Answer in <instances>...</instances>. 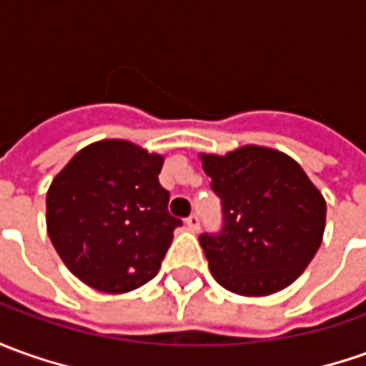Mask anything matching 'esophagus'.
Segmentation results:
<instances>
[{
	"label": "esophagus",
	"instance_id": "esophagus-1",
	"mask_svg": "<svg viewBox=\"0 0 366 366\" xmlns=\"http://www.w3.org/2000/svg\"><path fill=\"white\" fill-rule=\"evenodd\" d=\"M186 226L192 230V232H198L200 230V216L198 214H190L186 218Z\"/></svg>",
	"mask_w": 366,
	"mask_h": 366
}]
</instances>
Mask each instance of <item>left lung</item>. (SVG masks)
Here are the masks:
<instances>
[{"label": "left lung", "instance_id": "1", "mask_svg": "<svg viewBox=\"0 0 366 366\" xmlns=\"http://www.w3.org/2000/svg\"><path fill=\"white\" fill-rule=\"evenodd\" d=\"M222 228L198 236L226 290L264 297L292 285L319 250L327 204L292 158L260 146L202 156Z\"/></svg>", "mask_w": 366, "mask_h": 366}]
</instances>
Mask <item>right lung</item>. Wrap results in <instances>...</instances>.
<instances>
[{
    "mask_svg": "<svg viewBox=\"0 0 366 366\" xmlns=\"http://www.w3.org/2000/svg\"><path fill=\"white\" fill-rule=\"evenodd\" d=\"M164 158L124 140L78 152L47 190V234L88 287L128 292L156 277L180 218L160 186Z\"/></svg>",
    "mask_w": 366,
    "mask_h": 366,
    "instance_id": "1",
    "label": "right lung"
}]
</instances>
